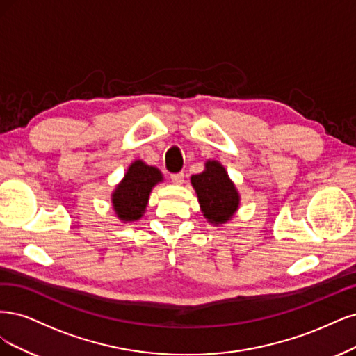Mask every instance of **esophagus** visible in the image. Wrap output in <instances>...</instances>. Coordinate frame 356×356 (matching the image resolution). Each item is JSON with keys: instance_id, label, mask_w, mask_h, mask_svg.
Listing matches in <instances>:
<instances>
[{"instance_id": "obj_1", "label": "esophagus", "mask_w": 356, "mask_h": 356, "mask_svg": "<svg viewBox=\"0 0 356 356\" xmlns=\"http://www.w3.org/2000/svg\"><path fill=\"white\" fill-rule=\"evenodd\" d=\"M170 177H171V180H173L176 185H180V183H183V180H185V175L181 173H173V175H170Z\"/></svg>"}]
</instances>
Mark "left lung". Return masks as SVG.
Wrapping results in <instances>:
<instances>
[{
  "instance_id": "1",
  "label": "left lung",
  "mask_w": 356,
  "mask_h": 356,
  "mask_svg": "<svg viewBox=\"0 0 356 356\" xmlns=\"http://www.w3.org/2000/svg\"><path fill=\"white\" fill-rule=\"evenodd\" d=\"M191 181L197 191L205 219L210 223H225L236 211L239 195L222 164L209 161L202 173L193 175Z\"/></svg>"
}]
</instances>
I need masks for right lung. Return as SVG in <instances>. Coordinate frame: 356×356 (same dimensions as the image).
<instances>
[{
    "mask_svg": "<svg viewBox=\"0 0 356 356\" xmlns=\"http://www.w3.org/2000/svg\"><path fill=\"white\" fill-rule=\"evenodd\" d=\"M161 180L163 176L158 168L149 167L142 161L133 163L112 195L113 210L117 211L120 219L125 222L140 219L151 189Z\"/></svg>",
    "mask_w": 356,
    "mask_h": 356,
    "instance_id": "right-lung-1",
    "label": "right lung"
}]
</instances>
